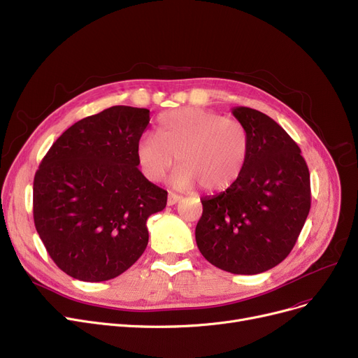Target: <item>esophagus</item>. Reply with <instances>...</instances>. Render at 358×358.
Segmentation results:
<instances>
[{
    "mask_svg": "<svg viewBox=\"0 0 358 358\" xmlns=\"http://www.w3.org/2000/svg\"><path fill=\"white\" fill-rule=\"evenodd\" d=\"M180 200H181V196H178V194H176V193H169V194H168V199H166V203H168V206H173V205L178 203Z\"/></svg>",
    "mask_w": 358,
    "mask_h": 358,
    "instance_id": "obj_1",
    "label": "esophagus"
}]
</instances>
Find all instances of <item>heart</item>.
<instances>
[{"instance_id":"obj_1","label":"heart","mask_w":358,"mask_h":358,"mask_svg":"<svg viewBox=\"0 0 358 358\" xmlns=\"http://www.w3.org/2000/svg\"><path fill=\"white\" fill-rule=\"evenodd\" d=\"M157 134H143L136 158L145 177L161 181L177 161L171 177L177 189L221 192L241 176L250 153V134L237 118L203 108H182L158 120Z\"/></svg>"}]
</instances>
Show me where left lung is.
I'll return each instance as SVG.
<instances>
[{"mask_svg": "<svg viewBox=\"0 0 358 358\" xmlns=\"http://www.w3.org/2000/svg\"><path fill=\"white\" fill-rule=\"evenodd\" d=\"M232 115L250 134V153L234 184L201 199L196 243L213 266L256 275L279 265L297 241L310 210V174L276 121L247 106Z\"/></svg>", "mask_w": 358, "mask_h": 358, "instance_id": "obj_1", "label": "left lung"}]
</instances>
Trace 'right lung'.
<instances>
[{"mask_svg":"<svg viewBox=\"0 0 358 358\" xmlns=\"http://www.w3.org/2000/svg\"><path fill=\"white\" fill-rule=\"evenodd\" d=\"M149 114L117 105L74 122L36 171V231L55 265L79 281H108L134 265L149 241L148 217L166 206V190L137 168Z\"/></svg>","mask_w":358,"mask_h":358,"instance_id":"obj_1","label":"right lung"}]
</instances>
